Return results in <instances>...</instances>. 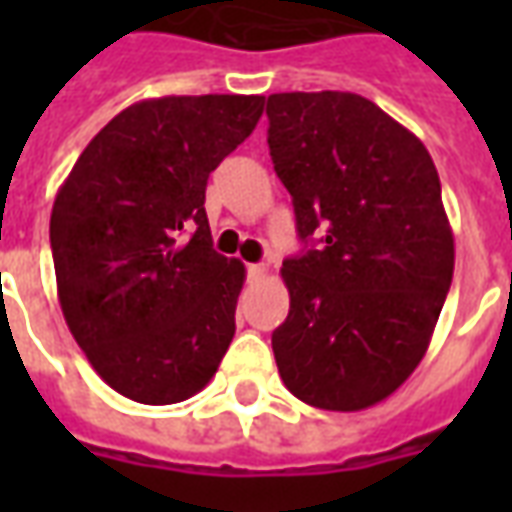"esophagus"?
I'll list each match as a JSON object with an SVG mask.
<instances>
[{"instance_id": "34e87169", "label": "esophagus", "mask_w": 512, "mask_h": 512, "mask_svg": "<svg viewBox=\"0 0 512 512\" xmlns=\"http://www.w3.org/2000/svg\"><path fill=\"white\" fill-rule=\"evenodd\" d=\"M246 271H249V277H252V279H263V277H266L268 268L263 266V263H252V266L246 268Z\"/></svg>"}]
</instances>
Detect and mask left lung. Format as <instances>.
<instances>
[{
	"instance_id": "obj_1",
	"label": "left lung",
	"mask_w": 512,
	"mask_h": 512,
	"mask_svg": "<svg viewBox=\"0 0 512 512\" xmlns=\"http://www.w3.org/2000/svg\"><path fill=\"white\" fill-rule=\"evenodd\" d=\"M266 115L271 161L310 244L282 263L279 376L310 406L362 411L414 373L450 290L439 172L417 136L356 93H274Z\"/></svg>"
}]
</instances>
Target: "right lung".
Wrapping results in <instances>:
<instances>
[{"mask_svg":"<svg viewBox=\"0 0 512 512\" xmlns=\"http://www.w3.org/2000/svg\"><path fill=\"white\" fill-rule=\"evenodd\" d=\"M263 95H167L128 106L84 147L51 208L62 315L123 397L197 395L235 334L244 263L213 252L208 175L252 134Z\"/></svg>","mask_w":512,"mask_h":512,"instance_id":"right-lung-1","label":"right lung"}]
</instances>
